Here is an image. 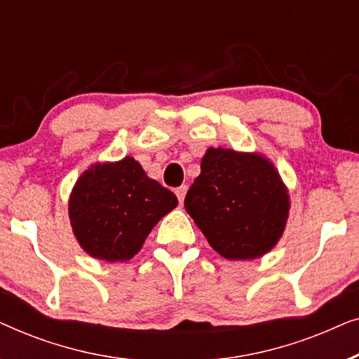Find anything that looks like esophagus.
Instances as JSON below:
<instances>
[{"mask_svg":"<svg viewBox=\"0 0 359 359\" xmlns=\"http://www.w3.org/2000/svg\"><path fill=\"white\" fill-rule=\"evenodd\" d=\"M186 191H188V186H180V188H176V189H175V193H176V196H178V201H180V203H183V201H184Z\"/></svg>","mask_w":359,"mask_h":359,"instance_id":"esophagus-1","label":"esophagus"}]
</instances>
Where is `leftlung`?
<instances>
[{
    "mask_svg": "<svg viewBox=\"0 0 359 359\" xmlns=\"http://www.w3.org/2000/svg\"><path fill=\"white\" fill-rule=\"evenodd\" d=\"M184 208L215 252L227 259H253L281 238L289 198L262 155L209 149Z\"/></svg>",
    "mask_w": 359,
    "mask_h": 359,
    "instance_id": "obj_1",
    "label": "left lung"
}]
</instances>
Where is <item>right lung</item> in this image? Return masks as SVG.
<instances>
[{
  "label": "right lung",
  "instance_id": "1",
  "mask_svg": "<svg viewBox=\"0 0 359 359\" xmlns=\"http://www.w3.org/2000/svg\"><path fill=\"white\" fill-rule=\"evenodd\" d=\"M178 204L176 196L150 180L130 156L95 165L73 188L70 220L81 248L106 262L130 259L156 222Z\"/></svg>",
  "mask_w": 359,
  "mask_h": 359
}]
</instances>
